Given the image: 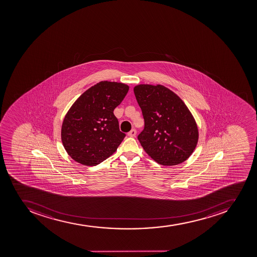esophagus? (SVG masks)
Here are the masks:
<instances>
[{
    "mask_svg": "<svg viewBox=\"0 0 257 257\" xmlns=\"http://www.w3.org/2000/svg\"><path fill=\"white\" fill-rule=\"evenodd\" d=\"M136 135H137V130L136 129H132V131L128 133V136L131 137H136Z\"/></svg>",
    "mask_w": 257,
    "mask_h": 257,
    "instance_id": "34e87169",
    "label": "esophagus"
}]
</instances>
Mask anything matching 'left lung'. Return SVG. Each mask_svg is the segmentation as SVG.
Segmentation results:
<instances>
[{
  "instance_id": "obj_1",
  "label": "left lung",
  "mask_w": 257,
  "mask_h": 257,
  "mask_svg": "<svg viewBox=\"0 0 257 257\" xmlns=\"http://www.w3.org/2000/svg\"><path fill=\"white\" fill-rule=\"evenodd\" d=\"M134 93L145 120L138 136L145 151L164 166L186 161L196 147L199 132L184 102L161 84H139Z\"/></svg>"
}]
</instances>
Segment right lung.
Wrapping results in <instances>:
<instances>
[{"label":"right lung","instance_id":"right-lung-1","mask_svg":"<svg viewBox=\"0 0 257 257\" xmlns=\"http://www.w3.org/2000/svg\"><path fill=\"white\" fill-rule=\"evenodd\" d=\"M128 90L127 84L101 81L74 102L62 122V141L75 161L95 166L116 152L125 134L113 111Z\"/></svg>","mask_w":257,"mask_h":257}]
</instances>
